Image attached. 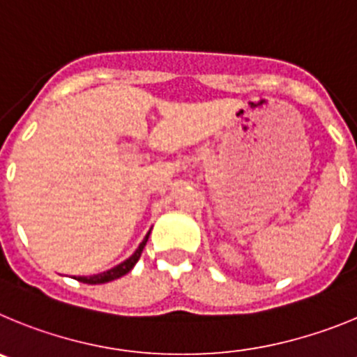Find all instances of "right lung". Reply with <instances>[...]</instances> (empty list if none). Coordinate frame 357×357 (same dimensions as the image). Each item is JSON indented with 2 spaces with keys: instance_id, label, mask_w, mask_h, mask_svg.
<instances>
[{
  "instance_id": "1",
  "label": "right lung",
  "mask_w": 357,
  "mask_h": 357,
  "mask_svg": "<svg viewBox=\"0 0 357 357\" xmlns=\"http://www.w3.org/2000/svg\"><path fill=\"white\" fill-rule=\"evenodd\" d=\"M149 234H151V231L146 234V238H144L142 242H140L139 249L135 250L133 255H131L130 258L126 259V261L119 263L117 266H114V268H110V271H107V272H101V274L89 275V278H85V275H78V278H75V279H78L79 282H85V284H102V282H108V281H114V279L123 278L124 274H128V272H130L131 268H133L135 263L139 261V258H140V255H142L144 247H146V243H147V238H149Z\"/></svg>"
}]
</instances>
